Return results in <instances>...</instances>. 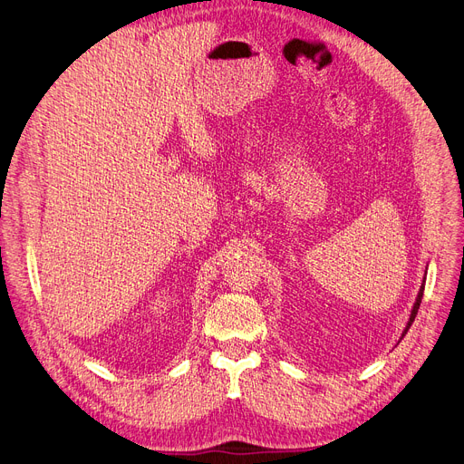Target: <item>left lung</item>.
<instances>
[{
	"label": "left lung",
	"mask_w": 464,
	"mask_h": 464,
	"mask_svg": "<svg viewBox=\"0 0 464 464\" xmlns=\"http://www.w3.org/2000/svg\"><path fill=\"white\" fill-rule=\"evenodd\" d=\"M423 289H425V284H423V285H421V289H420L418 299H416V304H413V310H411V315H410V322H408V325H406V329H404V334L408 333V329H410V325L413 324V320H416L418 310H420V304H421V299H423Z\"/></svg>",
	"instance_id": "8db88e82"
}]
</instances>
